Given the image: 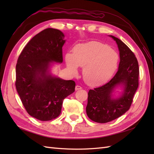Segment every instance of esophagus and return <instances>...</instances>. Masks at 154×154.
<instances>
[{
	"label": "esophagus",
	"mask_w": 154,
	"mask_h": 154,
	"mask_svg": "<svg viewBox=\"0 0 154 154\" xmlns=\"http://www.w3.org/2000/svg\"><path fill=\"white\" fill-rule=\"evenodd\" d=\"M82 87H80V86H79V85H76V87H75V90L76 91H78V90H80V89H82Z\"/></svg>",
	"instance_id": "esophagus-1"
}]
</instances>
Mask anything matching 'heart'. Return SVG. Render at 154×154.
Here are the masks:
<instances>
[{"instance_id": "obj_1", "label": "heart", "mask_w": 154, "mask_h": 154, "mask_svg": "<svg viewBox=\"0 0 154 154\" xmlns=\"http://www.w3.org/2000/svg\"><path fill=\"white\" fill-rule=\"evenodd\" d=\"M119 56L115 51L97 42L79 45L74 54L66 55L68 71L72 75L83 67V80L90 86H99L108 82L118 67Z\"/></svg>"}]
</instances>
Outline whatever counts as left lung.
I'll return each instance as SVG.
<instances>
[{
  "label": "left lung",
  "mask_w": 154,
  "mask_h": 154,
  "mask_svg": "<svg viewBox=\"0 0 154 154\" xmlns=\"http://www.w3.org/2000/svg\"><path fill=\"white\" fill-rule=\"evenodd\" d=\"M116 44L120 62L118 72L105 85L89 90L86 112L93 122L105 123L118 118L128 111L139 85V65L132 51L123 42L109 35ZM121 87L122 92L118 97L113 93Z\"/></svg>",
  "instance_id": "obj_1"
}]
</instances>
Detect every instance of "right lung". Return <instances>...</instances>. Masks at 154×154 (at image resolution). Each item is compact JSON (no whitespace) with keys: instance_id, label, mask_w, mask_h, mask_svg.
<instances>
[{"instance_id":"obj_1","label":"right lung","mask_w":154,"mask_h":154,"mask_svg":"<svg viewBox=\"0 0 154 154\" xmlns=\"http://www.w3.org/2000/svg\"><path fill=\"white\" fill-rule=\"evenodd\" d=\"M65 35L48 28L32 38L22 51L16 66V88L31 116L50 121L61 113L63 100L75 91L76 83L53 75L51 67L63 62Z\"/></svg>"}]
</instances>
